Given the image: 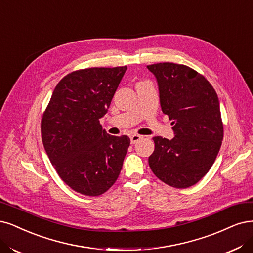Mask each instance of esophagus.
Instances as JSON below:
<instances>
[{"label": "esophagus", "mask_w": 253, "mask_h": 253, "mask_svg": "<svg viewBox=\"0 0 253 253\" xmlns=\"http://www.w3.org/2000/svg\"><path fill=\"white\" fill-rule=\"evenodd\" d=\"M130 138V143H132V144H135L136 142H138L139 140H140V139H141V136L140 135H132V136H130L129 137Z\"/></svg>", "instance_id": "esophagus-1"}]
</instances>
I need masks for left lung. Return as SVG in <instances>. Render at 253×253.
Returning <instances> with one entry per match:
<instances>
[{
  "mask_svg": "<svg viewBox=\"0 0 253 253\" xmlns=\"http://www.w3.org/2000/svg\"><path fill=\"white\" fill-rule=\"evenodd\" d=\"M147 69L175 133L171 140L153 138L150 168L168 185L187 188L206 175L219 154L224 134L219 98L210 82L187 66L159 63Z\"/></svg>",
  "mask_w": 253,
  "mask_h": 253,
  "instance_id": "obj_1",
  "label": "left lung"
}]
</instances>
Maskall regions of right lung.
<instances>
[{"label": "right lung", "mask_w": 253, "mask_h": 253, "mask_svg": "<svg viewBox=\"0 0 253 253\" xmlns=\"http://www.w3.org/2000/svg\"><path fill=\"white\" fill-rule=\"evenodd\" d=\"M126 66L89 68L66 75L52 94L41 124L42 140L58 176L77 193L100 196L116 182L129 146L111 136L106 115Z\"/></svg>", "instance_id": "obj_1"}]
</instances>
